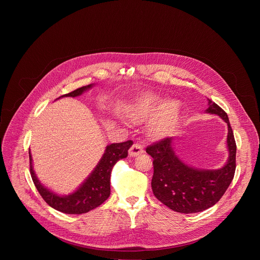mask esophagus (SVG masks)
Masks as SVG:
<instances>
[{"label": "esophagus", "mask_w": 260, "mask_h": 260, "mask_svg": "<svg viewBox=\"0 0 260 260\" xmlns=\"http://www.w3.org/2000/svg\"><path fill=\"white\" fill-rule=\"evenodd\" d=\"M143 152H144V149H143V147L140 144H134L131 147L129 151H128V155L131 157H135V156H138V155L142 154Z\"/></svg>", "instance_id": "obj_1"}]
</instances>
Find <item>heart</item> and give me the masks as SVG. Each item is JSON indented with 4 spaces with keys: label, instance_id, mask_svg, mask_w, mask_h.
Segmentation results:
<instances>
[{
    "label": "heart",
    "instance_id": "1",
    "mask_svg": "<svg viewBox=\"0 0 260 260\" xmlns=\"http://www.w3.org/2000/svg\"><path fill=\"white\" fill-rule=\"evenodd\" d=\"M180 104L175 100L164 101L151 91L136 94L126 107L125 114L134 122L150 119L147 132L154 139L169 137L180 118Z\"/></svg>",
    "mask_w": 260,
    "mask_h": 260
}]
</instances>
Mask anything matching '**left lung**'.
<instances>
[{
  "instance_id": "1",
  "label": "left lung",
  "mask_w": 260,
  "mask_h": 260,
  "mask_svg": "<svg viewBox=\"0 0 260 260\" xmlns=\"http://www.w3.org/2000/svg\"><path fill=\"white\" fill-rule=\"evenodd\" d=\"M206 113L215 114L228 123L229 158L222 168L205 170L185 164L175 152L173 137L146 149V152L153 157V194L175 212L190 214L211 208L219 202L234 179L237 145L228 114L209 99Z\"/></svg>"
}]
</instances>
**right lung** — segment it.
Returning <instances> with one entry per match:
<instances>
[{
  "label": "right lung",
  "instance_id": "right-lung-1",
  "mask_svg": "<svg viewBox=\"0 0 260 260\" xmlns=\"http://www.w3.org/2000/svg\"><path fill=\"white\" fill-rule=\"evenodd\" d=\"M94 84H89L77 88L70 93L63 94L56 100L61 98H76L81 95L86 90L90 89ZM55 100V101H56ZM133 145V141H126L123 143L110 144L106 147L105 152L101 157L99 164L95 166L89 176L79 185V187L67 196H60L40 182L37 177L34 167L30 151L29 155V171L32 182L37 190L39 191L43 200L53 209L64 213V214H83L90 210L95 209L102 205L110 196V176L114 165L122 158L127 157V151Z\"/></svg>",
  "mask_w": 260,
  "mask_h": 260
}]
</instances>
